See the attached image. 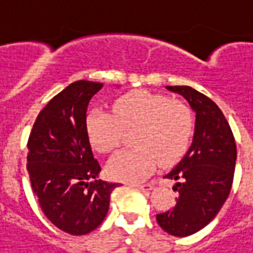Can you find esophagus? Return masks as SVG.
Wrapping results in <instances>:
<instances>
[{"label":"esophagus","instance_id":"obj_1","mask_svg":"<svg viewBox=\"0 0 253 253\" xmlns=\"http://www.w3.org/2000/svg\"><path fill=\"white\" fill-rule=\"evenodd\" d=\"M131 187L133 188H137V190H141V191H151L153 188V186L149 183H145V184H131Z\"/></svg>","mask_w":253,"mask_h":253}]
</instances>
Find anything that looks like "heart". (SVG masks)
Instances as JSON below:
<instances>
[{
  "label": "heart",
  "mask_w": 253,
  "mask_h": 253,
  "mask_svg": "<svg viewBox=\"0 0 253 253\" xmlns=\"http://www.w3.org/2000/svg\"><path fill=\"white\" fill-rule=\"evenodd\" d=\"M137 128L136 149L121 151L108 162L113 179L137 183L159 166L173 165L186 153L194 132V116L179 100L148 91L125 94L114 102L113 113L94 109L85 118V131L92 148L101 153L114 151L123 130Z\"/></svg>",
  "instance_id": "obj_1"
}]
</instances>
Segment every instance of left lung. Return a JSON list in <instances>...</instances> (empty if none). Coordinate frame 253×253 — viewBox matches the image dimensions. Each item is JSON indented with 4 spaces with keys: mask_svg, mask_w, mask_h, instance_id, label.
<instances>
[{
    "mask_svg": "<svg viewBox=\"0 0 253 253\" xmlns=\"http://www.w3.org/2000/svg\"><path fill=\"white\" fill-rule=\"evenodd\" d=\"M166 89L183 96L196 114L192 144L165 178L176 180L179 192L173 209L156 215L162 230L174 237L198 233L214 218L231 190L237 161L233 131L215 102L187 85Z\"/></svg>",
    "mask_w": 253,
    "mask_h": 253,
    "instance_id": "8db88e82",
    "label": "left lung"
}]
</instances>
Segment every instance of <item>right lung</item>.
<instances>
[{
  "instance_id": "obj_1",
  "label": "right lung",
  "mask_w": 253,
  "mask_h": 253,
  "mask_svg": "<svg viewBox=\"0 0 253 253\" xmlns=\"http://www.w3.org/2000/svg\"><path fill=\"white\" fill-rule=\"evenodd\" d=\"M102 83L78 80L46 104L28 139L27 170L46 218L71 235L98 227L120 183L97 179L101 166L85 131L87 108Z\"/></svg>"
}]
</instances>
